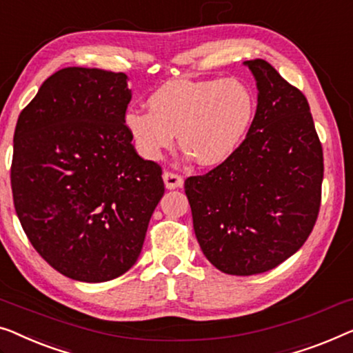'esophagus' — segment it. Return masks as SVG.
Masks as SVG:
<instances>
[{
  "label": "esophagus",
  "instance_id": "esophagus-1",
  "mask_svg": "<svg viewBox=\"0 0 353 353\" xmlns=\"http://www.w3.org/2000/svg\"><path fill=\"white\" fill-rule=\"evenodd\" d=\"M164 183H165V188L167 189H176V188H181L183 186V176L178 175L175 172H164Z\"/></svg>",
  "mask_w": 353,
  "mask_h": 353
}]
</instances>
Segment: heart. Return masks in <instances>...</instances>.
Instances as JSON below:
<instances>
[{
  "instance_id": "obj_1",
  "label": "heart",
  "mask_w": 353,
  "mask_h": 353,
  "mask_svg": "<svg viewBox=\"0 0 353 353\" xmlns=\"http://www.w3.org/2000/svg\"><path fill=\"white\" fill-rule=\"evenodd\" d=\"M150 110L132 108L125 125L145 159H159L178 143L201 165L228 161L247 137L254 117V97L237 79L170 81L148 99Z\"/></svg>"
}]
</instances>
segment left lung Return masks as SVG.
<instances>
[{"instance_id": "obj_1", "label": "left lung", "mask_w": 353, "mask_h": 353, "mask_svg": "<svg viewBox=\"0 0 353 353\" xmlns=\"http://www.w3.org/2000/svg\"><path fill=\"white\" fill-rule=\"evenodd\" d=\"M256 114L237 151L185 192L203 254L229 275L263 274L303 247L321 202L323 150L303 92L261 59L245 62Z\"/></svg>"}]
</instances>
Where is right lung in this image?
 <instances>
[{"label":"right lung","mask_w":353,"mask_h":353,"mask_svg":"<svg viewBox=\"0 0 353 353\" xmlns=\"http://www.w3.org/2000/svg\"><path fill=\"white\" fill-rule=\"evenodd\" d=\"M127 76L70 66L49 76L14 132V207L39 256L79 282H108L140 256L162 168L125 125Z\"/></svg>","instance_id":"right-lung-1"}]
</instances>
